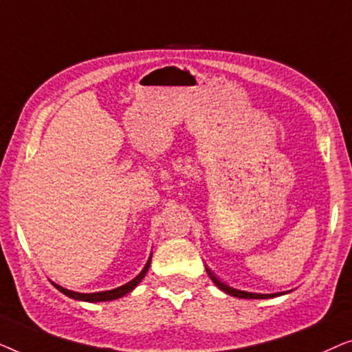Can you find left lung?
Segmentation results:
<instances>
[{
	"label": "left lung",
	"instance_id": "left-lung-1",
	"mask_svg": "<svg viewBox=\"0 0 352 352\" xmlns=\"http://www.w3.org/2000/svg\"><path fill=\"white\" fill-rule=\"evenodd\" d=\"M206 274H208L211 280L214 282V285L219 288V290H223L224 293H228L230 296H235V298H245V300H267V298H274V296H280V295H285L287 292H280V293H252V292H243V290H237V288H232L229 285H226L224 282H221L218 277L214 276L213 272L210 271L208 267H206Z\"/></svg>",
	"mask_w": 352,
	"mask_h": 352
}]
</instances>
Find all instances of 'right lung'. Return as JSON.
<instances>
[{"instance_id": "right-lung-1", "label": "right lung", "mask_w": 352, "mask_h": 352, "mask_svg": "<svg viewBox=\"0 0 352 352\" xmlns=\"http://www.w3.org/2000/svg\"><path fill=\"white\" fill-rule=\"evenodd\" d=\"M151 261H152V253L151 256H148L146 266L141 272L138 274L136 277L133 278V280H129L128 283H124V285L118 287V288H113V290H105V292H96V293H80V292H74V290H67V288L57 285V283L51 282L52 285H54L57 290L60 293H64L72 300H78V301H88V302H100V301H112V300H118V298H122L124 295H128L129 292H133L134 288L138 287V283L142 280L144 277H146V274L148 271V266H151Z\"/></svg>"}]
</instances>
